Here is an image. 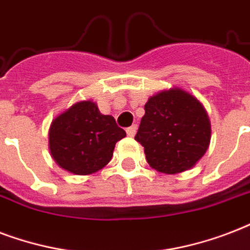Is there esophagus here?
Instances as JSON below:
<instances>
[{
	"label": "esophagus",
	"mask_w": 250,
	"mask_h": 250,
	"mask_svg": "<svg viewBox=\"0 0 250 250\" xmlns=\"http://www.w3.org/2000/svg\"><path fill=\"white\" fill-rule=\"evenodd\" d=\"M135 133H137V125H131L130 127H127L126 129V134L129 137H134Z\"/></svg>",
	"instance_id": "34e87169"
}]
</instances>
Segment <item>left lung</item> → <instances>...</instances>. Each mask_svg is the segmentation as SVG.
<instances>
[{"label":"left lung","mask_w":250,"mask_h":250,"mask_svg":"<svg viewBox=\"0 0 250 250\" xmlns=\"http://www.w3.org/2000/svg\"><path fill=\"white\" fill-rule=\"evenodd\" d=\"M211 125L199 100L179 87L162 91L145 104L135 141L147 163L162 173L190 169L208 151Z\"/></svg>","instance_id":"left-lung-1"}]
</instances>
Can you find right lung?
<instances>
[{
    "instance_id": "add662e5",
    "label": "right lung",
    "mask_w": 250,
    "mask_h": 250,
    "mask_svg": "<svg viewBox=\"0 0 250 250\" xmlns=\"http://www.w3.org/2000/svg\"><path fill=\"white\" fill-rule=\"evenodd\" d=\"M124 137L126 133L112 116L102 115L92 100H84L52 121L49 150L65 171L91 175L109 163L116 143Z\"/></svg>"
}]
</instances>
